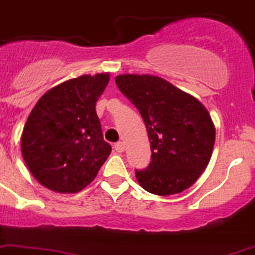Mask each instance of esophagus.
Wrapping results in <instances>:
<instances>
[{
    "mask_svg": "<svg viewBox=\"0 0 255 255\" xmlns=\"http://www.w3.org/2000/svg\"><path fill=\"white\" fill-rule=\"evenodd\" d=\"M114 149H115L118 153H122L124 150V142H122V141L117 142V144L114 145Z\"/></svg>",
    "mask_w": 255,
    "mask_h": 255,
    "instance_id": "esophagus-1",
    "label": "esophagus"
}]
</instances>
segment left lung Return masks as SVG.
Listing matches in <instances>:
<instances>
[{
	"label": "left lung",
	"mask_w": 255,
	"mask_h": 255,
	"mask_svg": "<svg viewBox=\"0 0 255 255\" xmlns=\"http://www.w3.org/2000/svg\"><path fill=\"white\" fill-rule=\"evenodd\" d=\"M118 88L141 114L150 141V162L136 178L156 195L185 191L210 162L215 126L210 114L192 95L163 78L149 74H122Z\"/></svg>",
	"instance_id": "1"
}]
</instances>
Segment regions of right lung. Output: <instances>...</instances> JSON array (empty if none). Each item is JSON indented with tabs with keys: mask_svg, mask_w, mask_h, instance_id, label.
<instances>
[{
	"mask_svg": "<svg viewBox=\"0 0 255 255\" xmlns=\"http://www.w3.org/2000/svg\"><path fill=\"white\" fill-rule=\"evenodd\" d=\"M109 73L81 76L45 93L31 111L20 138L28 170L44 187L78 192L95 178L111 145L103 140L95 103Z\"/></svg>",
	"mask_w": 255,
	"mask_h": 255,
	"instance_id": "right-lung-1",
	"label": "right lung"
}]
</instances>
